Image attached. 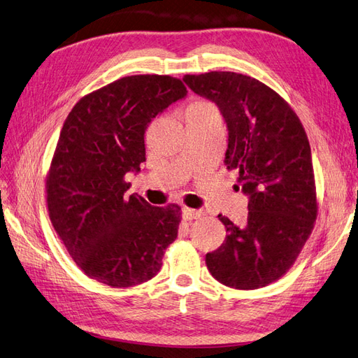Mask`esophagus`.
<instances>
[{
	"label": "esophagus",
	"instance_id": "1",
	"mask_svg": "<svg viewBox=\"0 0 358 358\" xmlns=\"http://www.w3.org/2000/svg\"><path fill=\"white\" fill-rule=\"evenodd\" d=\"M203 212L196 210V209H189V207H182V218L186 221H192V220H198L201 217Z\"/></svg>",
	"mask_w": 358,
	"mask_h": 358
}]
</instances>
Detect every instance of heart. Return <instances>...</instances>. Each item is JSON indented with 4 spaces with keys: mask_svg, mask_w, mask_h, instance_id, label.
<instances>
[{
    "mask_svg": "<svg viewBox=\"0 0 358 358\" xmlns=\"http://www.w3.org/2000/svg\"><path fill=\"white\" fill-rule=\"evenodd\" d=\"M194 105H203L201 102H196V103H194Z\"/></svg>",
    "mask_w": 358,
    "mask_h": 358,
    "instance_id": "1",
    "label": "heart"
}]
</instances>
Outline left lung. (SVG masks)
<instances>
[{"label":"left lung","mask_w":358,"mask_h":358,"mask_svg":"<svg viewBox=\"0 0 358 358\" xmlns=\"http://www.w3.org/2000/svg\"><path fill=\"white\" fill-rule=\"evenodd\" d=\"M182 80L218 106L229 131L224 163L248 196L245 226L218 215L227 235L206 255L207 268L230 288L268 285L294 264L317 217L308 137L284 99L250 76L210 71Z\"/></svg>","instance_id":"1"}]
</instances>
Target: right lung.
Segmentation results:
<instances>
[{
	"mask_svg": "<svg viewBox=\"0 0 358 358\" xmlns=\"http://www.w3.org/2000/svg\"><path fill=\"white\" fill-rule=\"evenodd\" d=\"M186 94L180 79L137 74L82 97L64 122L47 177L48 215L88 278L122 288L160 271L180 207L128 196L124 177L146 160L149 123Z\"/></svg>",
	"mask_w": 358,
	"mask_h": 358,
	"instance_id": "add662e5",
	"label": "right lung"
}]
</instances>
